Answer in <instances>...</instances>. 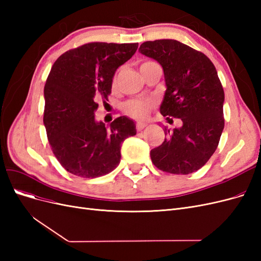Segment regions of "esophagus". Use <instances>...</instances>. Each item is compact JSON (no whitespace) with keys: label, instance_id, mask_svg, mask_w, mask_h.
I'll use <instances>...</instances> for the list:
<instances>
[{"label":"esophagus","instance_id":"34e87169","mask_svg":"<svg viewBox=\"0 0 261 261\" xmlns=\"http://www.w3.org/2000/svg\"><path fill=\"white\" fill-rule=\"evenodd\" d=\"M147 125H148V124H146V123L138 122V123L136 124V128H137L138 132H140V130H143L145 127H147Z\"/></svg>","mask_w":261,"mask_h":261}]
</instances>
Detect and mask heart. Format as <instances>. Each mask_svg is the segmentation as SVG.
Instances as JSON below:
<instances>
[{
    "label": "heart",
    "mask_w": 261,
    "mask_h": 261,
    "mask_svg": "<svg viewBox=\"0 0 261 261\" xmlns=\"http://www.w3.org/2000/svg\"><path fill=\"white\" fill-rule=\"evenodd\" d=\"M149 63H152V62H145L141 64V66L149 64ZM117 84H118V73H116L113 76V80H112L113 88H116ZM152 106H153L152 102L148 100H132V101L126 102L124 105V112L134 118H145L149 114L150 110L152 109Z\"/></svg>",
    "instance_id": "1"
}]
</instances>
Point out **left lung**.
<instances>
[{
    "label": "left lung",
    "mask_w": 261,
    "mask_h": 261,
    "mask_svg": "<svg viewBox=\"0 0 261 261\" xmlns=\"http://www.w3.org/2000/svg\"><path fill=\"white\" fill-rule=\"evenodd\" d=\"M139 52L162 66L167 89L161 114L181 120L173 132L165 128L168 137L150 151L151 160L172 174L196 172L215 153L224 128V91L217 69L203 53L172 39L144 42Z\"/></svg>",
    "instance_id": "1"
}]
</instances>
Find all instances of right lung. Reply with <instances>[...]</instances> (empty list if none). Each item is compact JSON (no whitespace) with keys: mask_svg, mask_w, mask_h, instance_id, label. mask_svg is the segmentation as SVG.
I'll return each instance as SVG.
<instances>
[{"mask_svg":"<svg viewBox=\"0 0 261 261\" xmlns=\"http://www.w3.org/2000/svg\"><path fill=\"white\" fill-rule=\"evenodd\" d=\"M138 43L91 42L55 61L44 86L43 123L52 151L74 175L93 178L112 172L121 161L122 143L136 135V124L120 116L106 126L96 121L97 99L108 100L116 69Z\"/></svg>","mask_w":261,"mask_h":261,"instance_id":"obj_1","label":"right lung"}]
</instances>
